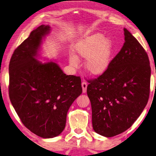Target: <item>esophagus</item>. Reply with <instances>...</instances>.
Returning <instances> with one entry per match:
<instances>
[{"instance_id":"1","label":"esophagus","mask_w":156,"mask_h":156,"mask_svg":"<svg viewBox=\"0 0 156 156\" xmlns=\"http://www.w3.org/2000/svg\"><path fill=\"white\" fill-rule=\"evenodd\" d=\"M82 87H83V93H85L87 91V84L86 82H83L82 83Z\"/></svg>"}]
</instances>
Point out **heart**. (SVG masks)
<instances>
[{"instance_id": "obj_1", "label": "heart", "mask_w": 156, "mask_h": 156, "mask_svg": "<svg viewBox=\"0 0 156 156\" xmlns=\"http://www.w3.org/2000/svg\"><path fill=\"white\" fill-rule=\"evenodd\" d=\"M76 57L70 58L73 65H77V59H87L85 67L93 76H100L109 67L113 51V42L104 38L102 34H95L76 44Z\"/></svg>"}]
</instances>
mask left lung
Wrapping results in <instances>:
<instances>
[{
  "label": "left lung",
  "mask_w": 156,
  "mask_h": 156,
  "mask_svg": "<svg viewBox=\"0 0 156 156\" xmlns=\"http://www.w3.org/2000/svg\"><path fill=\"white\" fill-rule=\"evenodd\" d=\"M125 43L98 78L89 80L87 93L92 110V125L107 138L130 128L149 100L151 67L144 49L126 29Z\"/></svg>",
  "instance_id": "left-lung-1"
}]
</instances>
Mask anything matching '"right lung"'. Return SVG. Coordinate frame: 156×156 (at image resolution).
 I'll list each match as a JSON object with an SVG mask.
<instances>
[{"mask_svg":"<svg viewBox=\"0 0 156 156\" xmlns=\"http://www.w3.org/2000/svg\"><path fill=\"white\" fill-rule=\"evenodd\" d=\"M42 25L12 54L9 65V96L21 122L43 138L64 130L69 109L83 92L80 76L66 75L56 62L36 59L42 39L49 33Z\"/></svg>","mask_w":156,"mask_h":156,"instance_id":"add662e5","label":"right lung"}]
</instances>
